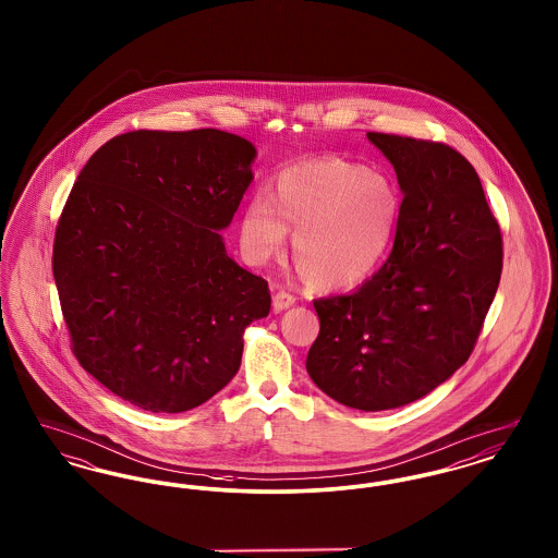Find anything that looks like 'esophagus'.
Returning a JSON list of instances; mask_svg holds the SVG:
<instances>
[{
	"mask_svg": "<svg viewBox=\"0 0 558 558\" xmlns=\"http://www.w3.org/2000/svg\"><path fill=\"white\" fill-rule=\"evenodd\" d=\"M294 301H296V299H294V294H291V292L278 291L274 294V310H276V312L289 310V307L294 305Z\"/></svg>",
	"mask_w": 558,
	"mask_h": 558,
	"instance_id": "1",
	"label": "esophagus"
}]
</instances>
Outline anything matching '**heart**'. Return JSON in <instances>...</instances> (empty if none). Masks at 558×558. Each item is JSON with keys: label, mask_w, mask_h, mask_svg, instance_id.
Wrapping results in <instances>:
<instances>
[{"label": "heart", "mask_w": 558, "mask_h": 558, "mask_svg": "<svg viewBox=\"0 0 558 558\" xmlns=\"http://www.w3.org/2000/svg\"><path fill=\"white\" fill-rule=\"evenodd\" d=\"M403 211L396 182L364 165L319 157L282 169L269 196L257 192L240 217L248 264L276 257L294 230V264L319 289H349L387 259Z\"/></svg>", "instance_id": "1"}]
</instances>
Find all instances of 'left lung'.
Segmentation results:
<instances>
[{"label": "left lung", "mask_w": 558, "mask_h": 558, "mask_svg": "<svg viewBox=\"0 0 558 558\" xmlns=\"http://www.w3.org/2000/svg\"><path fill=\"white\" fill-rule=\"evenodd\" d=\"M403 192L393 251L351 294L316 299L307 372L328 398L378 412L425 398L477 343L502 276V232L477 171L448 144L368 133Z\"/></svg>", "instance_id": "1"}]
</instances>
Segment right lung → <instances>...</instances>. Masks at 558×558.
I'll list each match as a JSON object with an SVG mask.
<instances>
[{"mask_svg":"<svg viewBox=\"0 0 558 558\" xmlns=\"http://www.w3.org/2000/svg\"><path fill=\"white\" fill-rule=\"evenodd\" d=\"M255 146L219 130H137L85 162L60 213L52 269L71 349L108 391L186 412L240 368L267 282L228 257Z\"/></svg>","mask_w":558,"mask_h":558,"instance_id":"1","label":"right lung"}]
</instances>
